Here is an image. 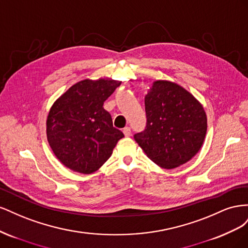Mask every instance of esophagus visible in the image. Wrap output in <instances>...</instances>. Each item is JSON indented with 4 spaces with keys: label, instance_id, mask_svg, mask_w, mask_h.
Returning <instances> with one entry per match:
<instances>
[{
    "label": "esophagus",
    "instance_id": "obj_1",
    "mask_svg": "<svg viewBox=\"0 0 248 248\" xmlns=\"http://www.w3.org/2000/svg\"><path fill=\"white\" fill-rule=\"evenodd\" d=\"M123 133H124V136H125L126 138L130 137V136H131V129H130V127H125V128L123 129Z\"/></svg>",
    "mask_w": 248,
    "mask_h": 248
}]
</instances>
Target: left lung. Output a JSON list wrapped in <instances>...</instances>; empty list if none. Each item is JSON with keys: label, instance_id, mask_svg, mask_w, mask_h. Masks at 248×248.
Here are the masks:
<instances>
[{"label": "left lung", "instance_id": "8db88e82", "mask_svg": "<svg viewBox=\"0 0 248 248\" xmlns=\"http://www.w3.org/2000/svg\"><path fill=\"white\" fill-rule=\"evenodd\" d=\"M147 123L134 140L157 166L175 169L190 160L204 142V108L182 87L156 80L145 97Z\"/></svg>", "mask_w": 248, "mask_h": 248}]
</instances>
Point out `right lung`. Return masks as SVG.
<instances>
[{"label": "right lung", "instance_id": "right-lung-1", "mask_svg": "<svg viewBox=\"0 0 248 248\" xmlns=\"http://www.w3.org/2000/svg\"><path fill=\"white\" fill-rule=\"evenodd\" d=\"M121 85L114 79H85L73 85L51 107L46 121L48 144L68 169L91 174L112 153L124 134L112 126L103 103Z\"/></svg>", "mask_w": 248, "mask_h": 248}]
</instances>
